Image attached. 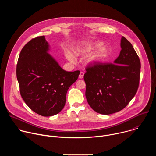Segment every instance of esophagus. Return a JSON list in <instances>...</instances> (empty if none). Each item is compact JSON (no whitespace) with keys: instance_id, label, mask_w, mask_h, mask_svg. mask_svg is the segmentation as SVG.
I'll use <instances>...</instances> for the list:
<instances>
[{"instance_id":"esophagus-1","label":"esophagus","mask_w":156,"mask_h":156,"mask_svg":"<svg viewBox=\"0 0 156 156\" xmlns=\"http://www.w3.org/2000/svg\"><path fill=\"white\" fill-rule=\"evenodd\" d=\"M83 76H84V73L83 72H80V75H79V78H80V79H82L83 78Z\"/></svg>"}]
</instances>
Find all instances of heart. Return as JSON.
<instances>
[{
	"instance_id": "heart-1",
	"label": "heart",
	"mask_w": 156,
	"mask_h": 156,
	"mask_svg": "<svg viewBox=\"0 0 156 156\" xmlns=\"http://www.w3.org/2000/svg\"><path fill=\"white\" fill-rule=\"evenodd\" d=\"M102 43L99 41L95 42H82L78 44L74 49L73 52L76 55H81L87 54L97 49L93 52L88 54L85 58V63L86 65H94L104 59L107 58L110 54V51L108 48L102 46ZM65 55L67 59L74 63L75 62V57L73 54L69 51H66Z\"/></svg>"
}]
</instances>
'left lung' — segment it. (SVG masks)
I'll return each mask as SVG.
<instances>
[{
	"label": "left lung",
	"instance_id": "left-lung-1",
	"mask_svg": "<svg viewBox=\"0 0 156 156\" xmlns=\"http://www.w3.org/2000/svg\"><path fill=\"white\" fill-rule=\"evenodd\" d=\"M114 63L89 65L84 75L86 98L96 112L109 115L124 108L139 86L141 63L131 44L123 36Z\"/></svg>",
	"mask_w": 156,
	"mask_h": 156
}]
</instances>
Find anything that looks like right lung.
<instances>
[{"mask_svg":"<svg viewBox=\"0 0 156 156\" xmlns=\"http://www.w3.org/2000/svg\"><path fill=\"white\" fill-rule=\"evenodd\" d=\"M45 36L29 41L21 51L16 65L20 94L36 114L50 117L63 109L69 88L80 72H66L49 53Z\"/></svg>","mask_w":156,"mask_h":156,"instance_id":"right-lung-1","label":"right lung"}]
</instances>
